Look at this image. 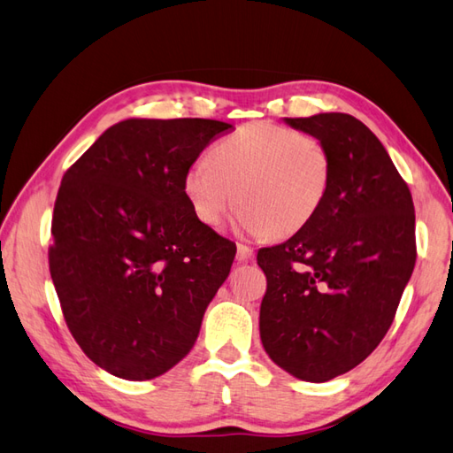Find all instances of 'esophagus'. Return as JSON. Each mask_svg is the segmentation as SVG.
Returning <instances> with one entry per match:
<instances>
[{"label":"esophagus","instance_id":"34e87169","mask_svg":"<svg viewBox=\"0 0 453 453\" xmlns=\"http://www.w3.org/2000/svg\"><path fill=\"white\" fill-rule=\"evenodd\" d=\"M251 259H253V250H251V247L239 243L237 245V261L239 263H247V261H251Z\"/></svg>","mask_w":453,"mask_h":453}]
</instances>
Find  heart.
I'll list each match as a JSON object with an SVG mask.
<instances>
[{"instance_id": "b5f03b06", "label": "heart", "mask_w": 453, "mask_h": 453, "mask_svg": "<svg viewBox=\"0 0 453 453\" xmlns=\"http://www.w3.org/2000/svg\"><path fill=\"white\" fill-rule=\"evenodd\" d=\"M332 184V157L320 139L259 121L221 139L211 158L194 161L184 192L203 226L224 224L237 202L251 235L287 237L308 226Z\"/></svg>"}]
</instances>
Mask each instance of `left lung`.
<instances>
[{
  "label": "left lung",
  "mask_w": 453,
  "mask_h": 453,
  "mask_svg": "<svg viewBox=\"0 0 453 453\" xmlns=\"http://www.w3.org/2000/svg\"><path fill=\"white\" fill-rule=\"evenodd\" d=\"M287 123L330 150L332 184L308 226L257 253L267 277L259 330L279 367L324 383L357 367L391 327L416 263L414 203L385 147L353 115Z\"/></svg>",
  "instance_id": "1"
}]
</instances>
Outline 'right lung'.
<instances>
[{"mask_svg":"<svg viewBox=\"0 0 453 453\" xmlns=\"http://www.w3.org/2000/svg\"><path fill=\"white\" fill-rule=\"evenodd\" d=\"M232 126L126 119L62 176L49 269L70 334L127 380L166 373L198 338L237 247L203 226L184 192L198 155Z\"/></svg>","mask_w":453,"mask_h":453,"instance_id":"obj_1","label":"right lung"}]
</instances>
